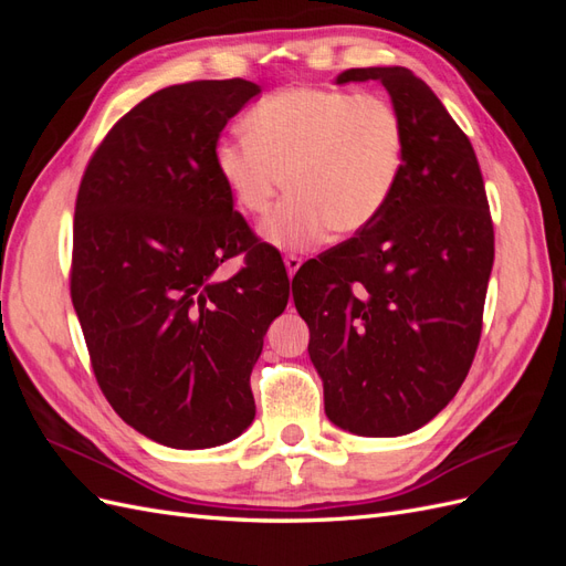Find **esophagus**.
Segmentation results:
<instances>
[{
    "instance_id": "1",
    "label": "esophagus",
    "mask_w": 566,
    "mask_h": 566,
    "mask_svg": "<svg viewBox=\"0 0 566 566\" xmlns=\"http://www.w3.org/2000/svg\"><path fill=\"white\" fill-rule=\"evenodd\" d=\"M302 256H297V254H285V260H283V264H285V269H287V276H295L297 273V269L302 266Z\"/></svg>"
}]
</instances>
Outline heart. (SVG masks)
<instances>
[{
    "mask_svg": "<svg viewBox=\"0 0 566 566\" xmlns=\"http://www.w3.org/2000/svg\"><path fill=\"white\" fill-rule=\"evenodd\" d=\"M245 139L221 142L214 169L262 238L279 250H310L328 231L352 235L382 214L406 160V127L387 98L345 90L290 87L243 117Z\"/></svg>",
    "mask_w": 566,
    "mask_h": 566,
    "instance_id": "b5f03b06",
    "label": "heart"
}]
</instances>
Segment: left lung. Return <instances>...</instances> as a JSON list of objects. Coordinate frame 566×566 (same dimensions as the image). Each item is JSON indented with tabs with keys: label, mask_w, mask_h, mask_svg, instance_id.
Segmentation results:
<instances>
[{
	"label": "left lung",
	"mask_w": 566,
	"mask_h": 566,
	"mask_svg": "<svg viewBox=\"0 0 566 566\" xmlns=\"http://www.w3.org/2000/svg\"><path fill=\"white\" fill-rule=\"evenodd\" d=\"M378 80L406 127V160L382 214L293 279L325 416L358 437L416 432L468 378L482 335L493 221L474 148L408 67Z\"/></svg>",
	"instance_id": "8db88e82"
}]
</instances>
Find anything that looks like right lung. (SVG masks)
Instances as JSON below:
<instances>
[{"label":"right lung","mask_w":566,"mask_h":566,"mask_svg":"<svg viewBox=\"0 0 566 566\" xmlns=\"http://www.w3.org/2000/svg\"><path fill=\"white\" fill-rule=\"evenodd\" d=\"M260 84H172L119 117L84 169L71 297L115 413L169 449H212L254 420L250 373L290 297L214 169L221 129ZM247 252L229 282L213 271Z\"/></svg>","instance_id":"right-lung-1"}]
</instances>
